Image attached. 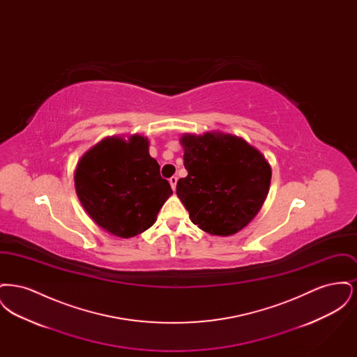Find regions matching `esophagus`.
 <instances>
[{
  "label": "esophagus",
  "instance_id": "1",
  "mask_svg": "<svg viewBox=\"0 0 357 357\" xmlns=\"http://www.w3.org/2000/svg\"><path fill=\"white\" fill-rule=\"evenodd\" d=\"M169 182H170L172 190H175V188H176V182H178V178H176V176H171L170 179H169Z\"/></svg>",
  "mask_w": 357,
  "mask_h": 357
}]
</instances>
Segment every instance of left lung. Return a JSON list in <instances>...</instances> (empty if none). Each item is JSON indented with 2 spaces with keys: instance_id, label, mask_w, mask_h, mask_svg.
Instances as JSON below:
<instances>
[{
  "instance_id": "left-lung-1",
  "label": "left lung",
  "mask_w": 357,
  "mask_h": 357,
  "mask_svg": "<svg viewBox=\"0 0 357 357\" xmlns=\"http://www.w3.org/2000/svg\"><path fill=\"white\" fill-rule=\"evenodd\" d=\"M186 178L176 195L190 220L211 236L236 234L253 221L266 201L272 167L243 137L221 131L183 134Z\"/></svg>"
}]
</instances>
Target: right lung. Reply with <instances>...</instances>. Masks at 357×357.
I'll return each instance as SVG.
<instances>
[{"label": "right lung", "instance_id": "1", "mask_svg": "<svg viewBox=\"0 0 357 357\" xmlns=\"http://www.w3.org/2000/svg\"><path fill=\"white\" fill-rule=\"evenodd\" d=\"M149 147L150 140L139 134L108 136L77 162V198L93 222L115 237H135L150 229L172 194Z\"/></svg>", "mask_w": 357, "mask_h": 357}]
</instances>
